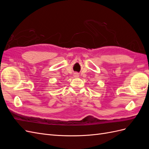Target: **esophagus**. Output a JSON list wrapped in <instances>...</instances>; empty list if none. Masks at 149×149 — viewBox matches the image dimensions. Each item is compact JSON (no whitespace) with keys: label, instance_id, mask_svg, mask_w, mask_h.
Masks as SVG:
<instances>
[{"label":"esophagus","instance_id":"esophagus-1","mask_svg":"<svg viewBox=\"0 0 149 149\" xmlns=\"http://www.w3.org/2000/svg\"><path fill=\"white\" fill-rule=\"evenodd\" d=\"M78 73H74V77H78Z\"/></svg>","mask_w":149,"mask_h":149}]
</instances>
